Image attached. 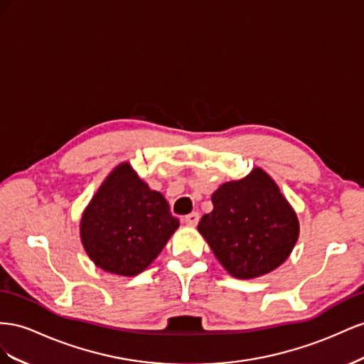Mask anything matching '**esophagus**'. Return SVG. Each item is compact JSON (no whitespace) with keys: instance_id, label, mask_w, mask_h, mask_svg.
<instances>
[{"instance_id":"obj_1","label":"esophagus","mask_w":364,"mask_h":364,"mask_svg":"<svg viewBox=\"0 0 364 364\" xmlns=\"http://www.w3.org/2000/svg\"><path fill=\"white\" fill-rule=\"evenodd\" d=\"M183 221H184V224H186V225L195 227L196 224H198V221H200V215L196 213V212H193V213H189L188 216H184V218H183Z\"/></svg>"}]
</instances>
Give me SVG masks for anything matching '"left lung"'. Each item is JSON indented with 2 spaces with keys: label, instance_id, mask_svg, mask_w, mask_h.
Returning <instances> with one entry per match:
<instances>
[{
  "label": "left lung",
  "instance_id": "left-lung-1",
  "mask_svg": "<svg viewBox=\"0 0 364 364\" xmlns=\"http://www.w3.org/2000/svg\"><path fill=\"white\" fill-rule=\"evenodd\" d=\"M213 210L198 232L220 264L236 279H255L282 265L299 240L293 205L262 168L223 183L212 193Z\"/></svg>",
  "mask_w": 364,
  "mask_h": 364
}]
</instances>
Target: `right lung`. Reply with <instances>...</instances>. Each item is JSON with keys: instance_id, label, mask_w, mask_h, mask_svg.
Here are the masks:
<instances>
[{"instance_id": "right-lung-1", "label": "right lung", "mask_w": 364, "mask_h": 364, "mask_svg": "<svg viewBox=\"0 0 364 364\" xmlns=\"http://www.w3.org/2000/svg\"><path fill=\"white\" fill-rule=\"evenodd\" d=\"M79 227L84 250L96 267L131 277L154 262L180 221L164 196L123 161L92 195Z\"/></svg>"}]
</instances>
